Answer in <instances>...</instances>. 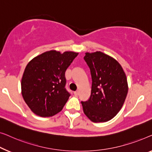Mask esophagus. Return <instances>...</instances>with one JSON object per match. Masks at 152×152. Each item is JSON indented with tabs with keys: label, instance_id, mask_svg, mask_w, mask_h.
Listing matches in <instances>:
<instances>
[{
	"label": "esophagus",
	"instance_id": "34e87169",
	"mask_svg": "<svg viewBox=\"0 0 152 152\" xmlns=\"http://www.w3.org/2000/svg\"><path fill=\"white\" fill-rule=\"evenodd\" d=\"M74 94H75V95L78 96V95L79 94V91H74Z\"/></svg>",
	"mask_w": 152,
	"mask_h": 152
}]
</instances>
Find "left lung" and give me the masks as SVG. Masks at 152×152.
Returning a JSON list of instances; mask_svg holds the SVG:
<instances>
[{
  "instance_id": "1",
  "label": "left lung",
  "mask_w": 152,
  "mask_h": 152,
  "mask_svg": "<svg viewBox=\"0 0 152 152\" xmlns=\"http://www.w3.org/2000/svg\"><path fill=\"white\" fill-rule=\"evenodd\" d=\"M84 60L92 83L90 97L81 102L83 112L94 123L110 121L121 110L127 96V77L116 60L101 52L85 53Z\"/></svg>"
}]
</instances>
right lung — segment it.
I'll return each mask as SVG.
<instances>
[{"label":"right lung","instance_id":"right-lung-1","mask_svg":"<svg viewBox=\"0 0 152 152\" xmlns=\"http://www.w3.org/2000/svg\"><path fill=\"white\" fill-rule=\"evenodd\" d=\"M78 54L51 50L29 62L21 80V91L25 102L34 114L50 117L63 110L70 96L65 89V73Z\"/></svg>","mask_w":152,"mask_h":152}]
</instances>
